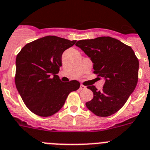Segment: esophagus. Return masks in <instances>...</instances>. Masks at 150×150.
<instances>
[{"label": "esophagus", "mask_w": 150, "mask_h": 150, "mask_svg": "<svg viewBox=\"0 0 150 150\" xmlns=\"http://www.w3.org/2000/svg\"><path fill=\"white\" fill-rule=\"evenodd\" d=\"M86 87L85 86H83V85H81V86H80V89L81 90H84V89H86Z\"/></svg>", "instance_id": "1"}]
</instances>
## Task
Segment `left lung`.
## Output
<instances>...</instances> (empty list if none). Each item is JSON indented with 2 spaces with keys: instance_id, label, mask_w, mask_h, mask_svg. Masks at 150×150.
<instances>
[{
  "instance_id": "8db88e82",
  "label": "left lung",
  "mask_w": 150,
  "mask_h": 150,
  "mask_svg": "<svg viewBox=\"0 0 150 150\" xmlns=\"http://www.w3.org/2000/svg\"><path fill=\"white\" fill-rule=\"evenodd\" d=\"M92 60L94 73L104 78L102 91L88 86L93 98L86 103L95 115L107 117L123 106L138 81L139 60L133 50L111 37L80 40L75 44Z\"/></svg>"
}]
</instances>
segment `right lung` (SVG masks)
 Segmentation results:
<instances>
[{
	"instance_id": "right-lung-1",
	"label": "right lung",
	"mask_w": 150,
	"mask_h": 150,
	"mask_svg": "<svg viewBox=\"0 0 150 150\" xmlns=\"http://www.w3.org/2000/svg\"><path fill=\"white\" fill-rule=\"evenodd\" d=\"M76 41L46 36L27 44L16 58L15 85L24 104L36 115L47 117L64 105L71 92L80 83L62 82L57 74L62 55Z\"/></svg>"
}]
</instances>
